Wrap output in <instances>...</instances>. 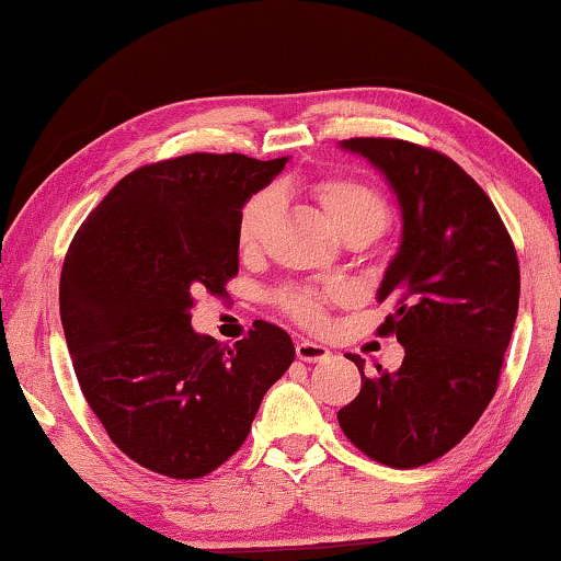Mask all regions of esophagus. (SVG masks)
Here are the masks:
<instances>
[{"label":"esophagus","instance_id":"34e87169","mask_svg":"<svg viewBox=\"0 0 561 561\" xmlns=\"http://www.w3.org/2000/svg\"><path fill=\"white\" fill-rule=\"evenodd\" d=\"M295 355H298V360L302 363H321V360H329L332 350L319 345V342L298 340V345H295Z\"/></svg>","mask_w":561,"mask_h":561}]
</instances>
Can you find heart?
<instances>
[{
	"label": "heart",
	"mask_w": 561,
	"mask_h": 561,
	"mask_svg": "<svg viewBox=\"0 0 561 561\" xmlns=\"http://www.w3.org/2000/svg\"><path fill=\"white\" fill-rule=\"evenodd\" d=\"M316 198L321 201L327 214L332 216L334 227L342 234L350 229H370L379 234L389 221V206L383 195L368 182L355 178H323L313 185ZM276 208V193L261 191L251 195L242 206L238 219V245L242 253H255L261 248L263 232H266L268 221H272ZM329 293H321L316 287H287L282 289L279 308L285 310L289 319L306 327H319L323 321V302Z\"/></svg>",
	"instance_id": "heart-1"
}]
</instances>
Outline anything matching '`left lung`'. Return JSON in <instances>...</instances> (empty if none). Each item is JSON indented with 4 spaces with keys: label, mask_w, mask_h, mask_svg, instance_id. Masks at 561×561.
Instances as JSON below:
<instances>
[{
    "label": "left lung",
    "mask_w": 561,
    "mask_h": 561,
    "mask_svg": "<svg viewBox=\"0 0 561 561\" xmlns=\"http://www.w3.org/2000/svg\"><path fill=\"white\" fill-rule=\"evenodd\" d=\"M342 148L381 170L402 214L400 251L379 287L394 302L379 332L397 334L402 366L363 374L336 413L370 460L421 468L460 444L494 397L519 302V263L483 187L449 157L400 138H350Z\"/></svg>",
    "instance_id": "8db88e82"
}]
</instances>
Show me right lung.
Returning a JSON list of instances; mask_svg holds the SVG:
<instances>
[{
  "label": "right lung",
  "mask_w": 561,
  "mask_h": 561,
  "mask_svg": "<svg viewBox=\"0 0 561 561\" xmlns=\"http://www.w3.org/2000/svg\"><path fill=\"white\" fill-rule=\"evenodd\" d=\"M285 164L242 153L146 164L70 242L59 316L78 383L112 442L153 473L191 481L227 462L295 360L274 323L255 321L234 347L191 327L195 295L238 276L242 206Z\"/></svg>",
  "instance_id": "right-lung-1"
}]
</instances>
